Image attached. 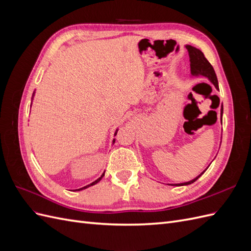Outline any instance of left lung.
<instances>
[{"label":"left lung","instance_id":"left-lung-1","mask_svg":"<svg viewBox=\"0 0 251 251\" xmlns=\"http://www.w3.org/2000/svg\"><path fill=\"white\" fill-rule=\"evenodd\" d=\"M187 50H188V54H189V58H191V69H192V74L193 75H203V76L207 77L212 83H214L215 87L217 89H219L218 86V78H217V75L216 72L214 70V67L210 65V63L206 59V57L204 56V54L202 53V51H200L199 49H197L193 46H189L187 45L186 46ZM222 114H223V107L221 109V117H222ZM206 171V170H205ZM204 171V172H205ZM204 172L202 174H204ZM201 174V175H202ZM201 175H199L198 177L195 178L192 181H188L185 182V183H179V184H171V185H176V186H182V185H188V184H192L194 182L200 178Z\"/></svg>","mask_w":251,"mask_h":251}]
</instances>
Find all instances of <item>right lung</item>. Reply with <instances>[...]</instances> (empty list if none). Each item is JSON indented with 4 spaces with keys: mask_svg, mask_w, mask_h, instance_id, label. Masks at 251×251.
<instances>
[{
    "mask_svg": "<svg viewBox=\"0 0 251 251\" xmlns=\"http://www.w3.org/2000/svg\"><path fill=\"white\" fill-rule=\"evenodd\" d=\"M116 134V133H115ZM104 176V173L101 175V176L100 177V178H98L97 180H95L94 182H92V183H91V184H89V185H87V186H85V187H81V188H78V189H75V191H81V189H85V188H87V187H89V186H92V185H94V184H96V183H98V182H100V180H101V178Z\"/></svg>",
    "mask_w": 251,
    "mask_h": 251,
    "instance_id": "1",
    "label": "right lung"
}]
</instances>
